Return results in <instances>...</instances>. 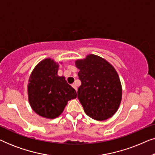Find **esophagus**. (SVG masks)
Segmentation results:
<instances>
[{
  "label": "esophagus",
  "instance_id": "obj_1",
  "mask_svg": "<svg viewBox=\"0 0 155 155\" xmlns=\"http://www.w3.org/2000/svg\"><path fill=\"white\" fill-rule=\"evenodd\" d=\"M72 87H73L74 89H75V90L76 91H77V90H78V89H77V87L75 86V84H72Z\"/></svg>",
  "mask_w": 155,
  "mask_h": 155
}]
</instances>
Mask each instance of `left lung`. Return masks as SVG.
Returning <instances> with one entry per match:
<instances>
[{
  "instance_id": "1",
  "label": "left lung",
  "mask_w": 155,
  "mask_h": 155,
  "mask_svg": "<svg viewBox=\"0 0 155 155\" xmlns=\"http://www.w3.org/2000/svg\"><path fill=\"white\" fill-rule=\"evenodd\" d=\"M81 85L78 98L86 114L93 119L104 120L111 117L119 107L122 88L119 77L109 62L90 54L75 62Z\"/></svg>"
}]
</instances>
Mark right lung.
I'll return each mask as SVG.
<instances>
[{
	"label": "right lung",
	"instance_id": "right-lung-1",
	"mask_svg": "<svg viewBox=\"0 0 155 155\" xmlns=\"http://www.w3.org/2000/svg\"><path fill=\"white\" fill-rule=\"evenodd\" d=\"M58 64L46 58L31 73L28 84L31 107L42 117L55 118L61 114L68 101L77 97L76 91L64 77L57 75Z\"/></svg>",
	"mask_w": 155,
	"mask_h": 155
}]
</instances>
